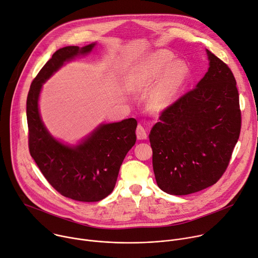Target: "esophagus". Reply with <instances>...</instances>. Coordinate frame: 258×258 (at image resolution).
<instances>
[{
	"label": "esophagus",
	"instance_id": "34e87169",
	"mask_svg": "<svg viewBox=\"0 0 258 258\" xmlns=\"http://www.w3.org/2000/svg\"><path fill=\"white\" fill-rule=\"evenodd\" d=\"M136 134H137V138L139 140H146L147 139V130L142 124H138L137 130H136Z\"/></svg>",
	"mask_w": 258,
	"mask_h": 258
}]
</instances>
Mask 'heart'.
Instances as JSON below:
<instances>
[{"label": "heart", "instance_id": "heart-1", "mask_svg": "<svg viewBox=\"0 0 258 258\" xmlns=\"http://www.w3.org/2000/svg\"><path fill=\"white\" fill-rule=\"evenodd\" d=\"M172 59L171 53L158 51L135 64L125 76L127 89L133 92H143L149 89ZM167 69L148 95L147 107L152 112H160L173 103L188 75L187 66L181 60L172 62Z\"/></svg>", "mask_w": 258, "mask_h": 258}]
</instances>
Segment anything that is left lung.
I'll return each instance as SVG.
<instances>
[{
  "label": "left lung",
  "instance_id": "obj_1",
  "mask_svg": "<svg viewBox=\"0 0 258 258\" xmlns=\"http://www.w3.org/2000/svg\"><path fill=\"white\" fill-rule=\"evenodd\" d=\"M208 72L163 110L149 134L159 188L186 196L215 184L241 132L237 82L228 66L207 49Z\"/></svg>",
  "mask_w": 258,
  "mask_h": 258
}]
</instances>
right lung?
Wrapping results in <instances>:
<instances>
[{"mask_svg": "<svg viewBox=\"0 0 258 258\" xmlns=\"http://www.w3.org/2000/svg\"><path fill=\"white\" fill-rule=\"evenodd\" d=\"M67 46L55 51L33 80L27 99L29 149L40 171L61 196L79 202H99L114 189L121 163L136 143L137 120L101 124L77 146L55 140L44 126L38 108L42 84L63 64L95 47Z\"/></svg>", "mask_w": 258, "mask_h": 258, "instance_id": "1", "label": "right lung"}]
</instances>
